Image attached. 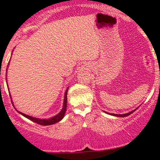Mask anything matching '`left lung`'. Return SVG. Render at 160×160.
Here are the masks:
<instances>
[{"label": "left lung", "mask_w": 160, "mask_h": 160, "mask_svg": "<svg viewBox=\"0 0 160 160\" xmlns=\"http://www.w3.org/2000/svg\"><path fill=\"white\" fill-rule=\"evenodd\" d=\"M134 111H135V110H134ZM134 111H131V112H129V113H127V114H112V115H114V116H116V117H126V116H128L129 114H132V113H133Z\"/></svg>", "instance_id": "1"}]
</instances>
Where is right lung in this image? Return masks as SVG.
<instances>
[{
	"instance_id": "right-lung-1",
	"label": "right lung",
	"mask_w": 160,
	"mask_h": 160,
	"mask_svg": "<svg viewBox=\"0 0 160 160\" xmlns=\"http://www.w3.org/2000/svg\"><path fill=\"white\" fill-rule=\"evenodd\" d=\"M68 88H67V90H66V93H65V98H64V103H63V108H62V111H60V112L59 113V114H57V115H56L55 117L53 118H51L49 119H39V118H33V117H31V116H28V115H26V114H23V113L20 112V111H18L19 113H20L21 114H22L23 116H25V118H27L30 119L31 121H32V122H34L35 123H37L38 124V125H52V124H55L56 123V122H59V121L61 120V119L62 118L64 117V114H65V112H66V110H67V91H68Z\"/></svg>"
}]
</instances>
